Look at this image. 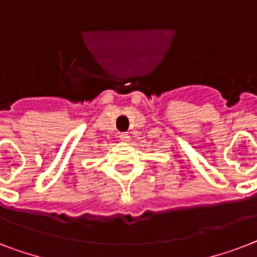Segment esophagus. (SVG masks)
<instances>
[{"instance_id": "esophagus-1", "label": "esophagus", "mask_w": 257, "mask_h": 257, "mask_svg": "<svg viewBox=\"0 0 257 257\" xmlns=\"http://www.w3.org/2000/svg\"><path fill=\"white\" fill-rule=\"evenodd\" d=\"M118 139H120L121 141H122V143H128L129 141V135L128 133H120V135H118Z\"/></svg>"}]
</instances>
